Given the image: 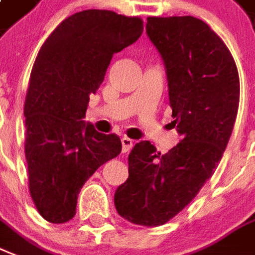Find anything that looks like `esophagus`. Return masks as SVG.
Segmentation results:
<instances>
[{"label": "esophagus", "mask_w": 255, "mask_h": 255, "mask_svg": "<svg viewBox=\"0 0 255 255\" xmlns=\"http://www.w3.org/2000/svg\"><path fill=\"white\" fill-rule=\"evenodd\" d=\"M121 142H122V152L124 153H128L130 149L133 148V139L128 138V137H124L121 139Z\"/></svg>", "instance_id": "1"}]
</instances>
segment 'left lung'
Returning a JSON list of instances; mask_svg holds the SVG:
<instances>
[{
	"mask_svg": "<svg viewBox=\"0 0 255 255\" xmlns=\"http://www.w3.org/2000/svg\"><path fill=\"white\" fill-rule=\"evenodd\" d=\"M146 33L164 60L180 142L165 154L149 141L135 143L114 204L126 221L156 227L192 202L221 161L237 120L239 76L229 48L196 17H148Z\"/></svg>",
	"mask_w": 255,
	"mask_h": 255,
	"instance_id": "8db88e82",
	"label": "left lung"
}]
</instances>
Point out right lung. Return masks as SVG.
<instances>
[{"mask_svg": "<svg viewBox=\"0 0 255 255\" xmlns=\"http://www.w3.org/2000/svg\"><path fill=\"white\" fill-rule=\"evenodd\" d=\"M142 30L139 17L89 9L62 21L40 48L24 116L29 192L45 221L72 219L84 183L121 153L118 135L99 133L83 118L113 55Z\"/></svg>", "mask_w": 255, "mask_h": 255, "instance_id": "obj_1", "label": "right lung"}]
</instances>
